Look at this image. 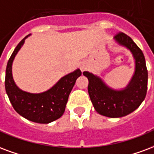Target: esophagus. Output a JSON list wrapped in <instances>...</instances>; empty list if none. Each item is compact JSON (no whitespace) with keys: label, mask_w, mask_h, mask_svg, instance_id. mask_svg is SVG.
I'll return each mask as SVG.
<instances>
[{"label":"esophagus","mask_w":154,"mask_h":154,"mask_svg":"<svg viewBox=\"0 0 154 154\" xmlns=\"http://www.w3.org/2000/svg\"><path fill=\"white\" fill-rule=\"evenodd\" d=\"M86 68H87V64H86V63H82L80 65V69L82 72L86 71Z\"/></svg>","instance_id":"34e87169"}]
</instances>
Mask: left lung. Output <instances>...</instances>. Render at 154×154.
<instances>
[{
  "instance_id": "8db88e82",
  "label": "left lung",
  "mask_w": 154,
  "mask_h": 154,
  "mask_svg": "<svg viewBox=\"0 0 154 154\" xmlns=\"http://www.w3.org/2000/svg\"><path fill=\"white\" fill-rule=\"evenodd\" d=\"M114 38L129 49L135 59V75L127 87L122 91H113L91 72H84L83 75L88 78V93L96 112L109 118H121L135 110L144 100L148 70L143 52L129 36L119 32Z\"/></svg>"
}]
</instances>
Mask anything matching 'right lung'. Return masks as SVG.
<instances>
[{
  "label": "right lung",
  "instance_id": "1",
  "mask_svg": "<svg viewBox=\"0 0 154 154\" xmlns=\"http://www.w3.org/2000/svg\"><path fill=\"white\" fill-rule=\"evenodd\" d=\"M29 35L18 44L8 61L5 80V91L13 108L19 115L33 122L47 124L57 120L63 114L69 94L77 77L82 75V72L77 69L66 75L52 88L41 94H31L21 91L12 77V63Z\"/></svg>",
  "mask_w": 154,
  "mask_h": 154
}]
</instances>
